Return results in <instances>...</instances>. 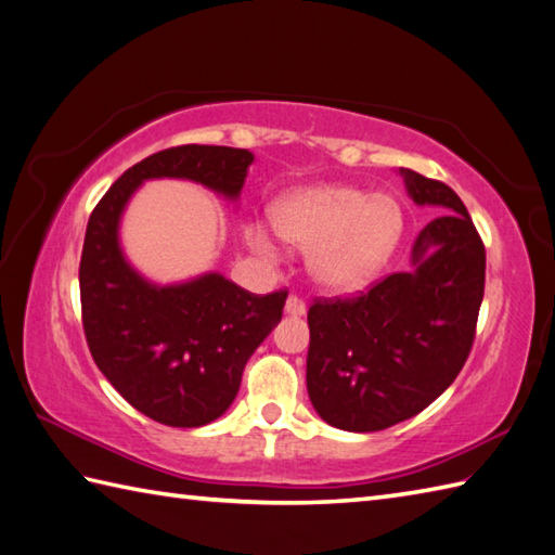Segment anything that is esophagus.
<instances>
[{
	"label": "esophagus",
	"instance_id": "34e87169",
	"mask_svg": "<svg viewBox=\"0 0 555 555\" xmlns=\"http://www.w3.org/2000/svg\"><path fill=\"white\" fill-rule=\"evenodd\" d=\"M305 312H308V308H305V302L296 296H288L286 300V314L288 317H302Z\"/></svg>",
	"mask_w": 555,
	"mask_h": 555
}]
</instances>
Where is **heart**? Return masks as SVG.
<instances>
[{
  "label": "heart",
  "instance_id": "1",
  "mask_svg": "<svg viewBox=\"0 0 555 555\" xmlns=\"http://www.w3.org/2000/svg\"><path fill=\"white\" fill-rule=\"evenodd\" d=\"M271 227L286 243L308 253L317 286L334 296L364 288L398 250L405 231L403 207L386 193L326 183L298 188L269 207ZM264 221L245 227V241L257 255H279L276 235Z\"/></svg>",
  "mask_w": 555,
  "mask_h": 555
}]
</instances>
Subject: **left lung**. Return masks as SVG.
<instances>
[{
  "label": "left lung",
  "mask_w": 555,
  "mask_h": 555,
  "mask_svg": "<svg viewBox=\"0 0 555 555\" xmlns=\"http://www.w3.org/2000/svg\"><path fill=\"white\" fill-rule=\"evenodd\" d=\"M398 173L412 203L443 211L412 243L410 269L308 312V393L344 431H382L431 405L463 370L485 298L487 255L463 199L412 169Z\"/></svg>",
  "instance_id": "left-lung-1"
}]
</instances>
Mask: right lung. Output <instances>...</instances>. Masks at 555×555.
<instances>
[{
  "label": "right lung",
  "instance_id": "add662e5",
  "mask_svg": "<svg viewBox=\"0 0 555 555\" xmlns=\"http://www.w3.org/2000/svg\"><path fill=\"white\" fill-rule=\"evenodd\" d=\"M250 150L181 145L121 173L90 215L80 305L100 372L138 412L167 427H205L238 396L245 362L281 322L286 291L253 296L219 271L155 284L128 262L121 219L145 181L179 179L238 203Z\"/></svg>",
  "mask_w": 555,
  "mask_h": 555
}]
</instances>
